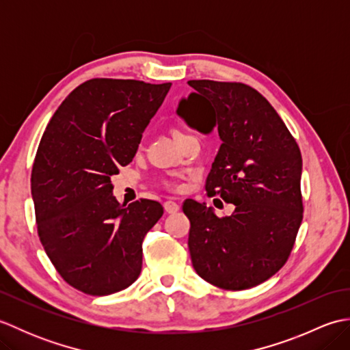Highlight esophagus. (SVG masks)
I'll list each match as a JSON object with an SVG mask.
<instances>
[{
    "instance_id": "obj_1",
    "label": "esophagus",
    "mask_w": 350,
    "mask_h": 350,
    "mask_svg": "<svg viewBox=\"0 0 350 350\" xmlns=\"http://www.w3.org/2000/svg\"><path fill=\"white\" fill-rule=\"evenodd\" d=\"M163 209H165L167 213H176L180 211V204L173 202V200H168V202L163 203Z\"/></svg>"
}]
</instances>
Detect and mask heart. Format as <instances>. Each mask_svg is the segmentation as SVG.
I'll list each match as a JSON object with an SVG mask.
<instances>
[{
  "mask_svg": "<svg viewBox=\"0 0 350 350\" xmlns=\"http://www.w3.org/2000/svg\"><path fill=\"white\" fill-rule=\"evenodd\" d=\"M185 133H188V132L183 131V129H174L173 135L174 137H179V135H185ZM163 185H165L167 188H171V189H176L177 187H179V185H177V182H174V180H167Z\"/></svg>",
  "mask_w": 350,
  "mask_h": 350,
  "instance_id": "b5f03b06",
  "label": "heart"
}]
</instances>
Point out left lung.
<instances>
[{"mask_svg":"<svg viewBox=\"0 0 350 350\" xmlns=\"http://www.w3.org/2000/svg\"><path fill=\"white\" fill-rule=\"evenodd\" d=\"M177 114L200 131L218 126L222 144L206 179L209 197L234 204L217 217L187 200L189 254L196 272L224 290H245L286 265L302 222L299 146L277 111L242 83L192 79Z\"/></svg>","mask_w":350,"mask_h":350,"instance_id":"obj_1","label":"left lung"}]
</instances>
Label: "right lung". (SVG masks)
Returning a JSON list of instances; mask_svg holds the SVG:
<instances>
[{
  "label": "right lung",
  "instance_id": "add662e5",
  "mask_svg": "<svg viewBox=\"0 0 350 350\" xmlns=\"http://www.w3.org/2000/svg\"><path fill=\"white\" fill-rule=\"evenodd\" d=\"M170 87L88 79L43 132L31 171L37 233L57 272L79 292L105 296L139 277L141 243L163 207L147 198L120 204L111 176L135 156Z\"/></svg>",
  "mask_w": 350,
  "mask_h": 350
}]
</instances>
